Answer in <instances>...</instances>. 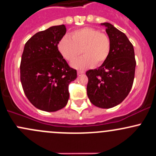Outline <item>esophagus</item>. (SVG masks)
<instances>
[{
  "label": "esophagus",
  "instance_id": "34e87169",
  "mask_svg": "<svg viewBox=\"0 0 156 156\" xmlns=\"http://www.w3.org/2000/svg\"><path fill=\"white\" fill-rule=\"evenodd\" d=\"M78 75H83V74H84V73H83V72H81V71H78Z\"/></svg>",
  "mask_w": 156,
  "mask_h": 156
}]
</instances>
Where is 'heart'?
<instances>
[{"label":"heart","instance_id":"heart-1","mask_svg":"<svg viewBox=\"0 0 156 156\" xmlns=\"http://www.w3.org/2000/svg\"><path fill=\"white\" fill-rule=\"evenodd\" d=\"M58 50L65 60L73 62L82 52L84 55L73 63L75 69H85L104 64L108 58L111 50V42L106 34L101 33L92 27H83L71 33V37L65 35L60 41Z\"/></svg>","mask_w":156,"mask_h":156}]
</instances>
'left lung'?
I'll return each instance as SVG.
<instances>
[{
    "instance_id": "1",
    "label": "left lung",
    "mask_w": 156,
    "mask_h": 156,
    "mask_svg": "<svg viewBox=\"0 0 156 156\" xmlns=\"http://www.w3.org/2000/svg\"><path fill=\"white\" fill-rule=\"evenodd\" d=\"M111 42L107 61L98 69L86 73L87 91L90 102L109 109L121 104L133 87L136 62L134 48L124 33L109 23H102Z\"/></svg>"
}]
</instances>
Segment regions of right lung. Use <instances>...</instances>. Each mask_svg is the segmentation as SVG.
Listing matches in <instances>:
<instances>
[{
    "label": "right lung",
    "mask_w": 156,
    "mask_h": 156,
    "mask_svg": "<svg viewBox=\"0 0 156 156\" xmlns=\"http://www.w3.org/2000/svg\"><path fill=\"white\" fill-rule=\"evenodd\" d=\"M64 25L37 32L26 43L20 62V81L33 106L46 112L64 108L69 98L70 82L77 71L69 66L58 45L66 34Z\"/></svg>",
    "instance_id": "add662e5"
}]
</instances>
